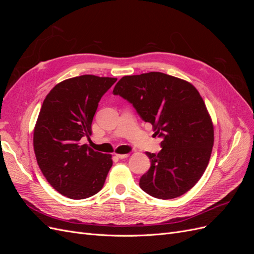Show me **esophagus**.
Instances as JSON below:
<instances>
[{
    "label": "esophagus",
    "instance_id": "obj_1",
    "mask_svg": "<svg viewBox=\"0 0 254 254\" xmlns=\"http://www.w3.org/2000/svg\"><path fill=\"white\" fill-rule=\"evenodd\" d=\"M128 156H129V153H124V155H122V153H118V155H117V157L120 158V159H125Z\"/></svg>",
    "mask_w": 254,
    "mask_h": 254
}]
</instances>
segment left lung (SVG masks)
<instances>
[{
    "label": "left lung",
    "mask_w": 254,
    "mask_h": 254,
    "mask_svg": "<svg viewBox=\"0 0 254 254\" xmlns=\"http://www.w3.org/2000/svg\"><path fill=\"white\" fill-rule=\"evenodd\" d=\"M113 94L131 104L162 139L158 153L146 152L150 168L140 188L164 200L186 194L203 175L214 144L213 123L197 89L174 76L149 72L124 76Z\"/></svg>",
    "instance_id": "1"
}]
</instances>
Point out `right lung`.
<instances>
[{
	"label": "right lung",
	"mask_w": 254,
	"mask_h": 254,
	"mask_svg": "<svg viewBox=\"0 0 254 254\" xmlns=\"http://www.w3.org/2000/svg\"><path fill=\"white\" fill-rule=\"evenodd\" d=\"M117 78L81 75L59 82L43 101L34 129V150L45 179L58 193L84 199L98 193L112 166L111 155L94 151L82 137L102 96Z\"/></svg>",
	"instance_id": "right-lung-1"
}]
</instances>
